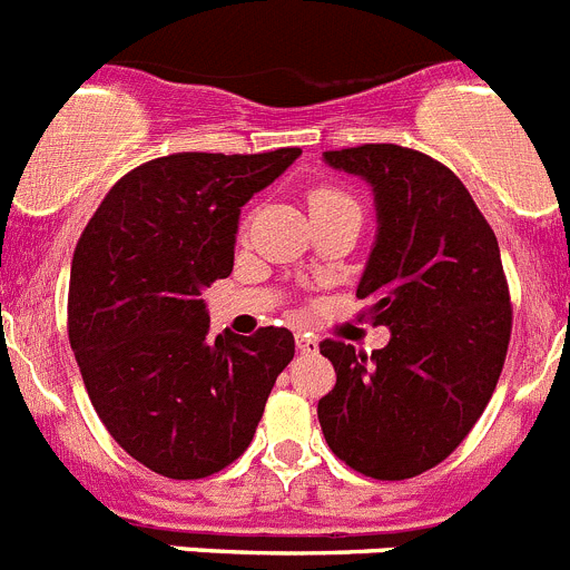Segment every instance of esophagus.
Returning <instances> with one entry per match:
<instances>
[{"label": "esophagus", "mask_w": 570, "mask_h": 570, "mask_svg": "<svg viewBox=\"0 0 570 570\" xmlns=\"http://www.w3.org/2000/svg\"><path fill=\"white\" fill-rule=\"evenodd\" d=\"M296 347H299V354H316V351H320V342L311 334H296Z\"/></svg>", "instance_id": "obj_1"}]
</instances>
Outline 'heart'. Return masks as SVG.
Segmentation results:
<instances>
[{"label":"heart","mask_w":570,"mask_h":570,"mask_svg":"<svg viewBox=\"0 0 570 570\" xmlns=\"http://www.w3.org/2000/svg\"><path fill=\"white\" fill-rule=\"evenodd\" d=\"M342 199H347V196L340 194V190H334V188H316L314 194H311V208H314V205L342 203Z\"/></svg>","instance_id":"heart-1"}]
</instances>
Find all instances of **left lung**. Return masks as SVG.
<instances>
[{"label":"left lung","instance_id":"left-lung-1","mask_svg":"<svg viewBox=\"0 0 570 570\" xmlns=\"http://www.w3.org/2000/svg\"><path fill=\"white\" fill-rule=\"evenodd\" d=\"M374 190L376 239L356 296L391 331L367 356L325 340L336 385L320 400L331 451L374 480L440 465L491 400L511 340L497 236L445 165L400 145L325 150Z\"/></svg>","mask_w":570,"mask_h":570}]
</instances>
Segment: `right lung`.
Segmentation results:
<instances>
[{
	"label": "right lung",
	"instance_id": "right-lung-1",
	"mask_svg": "<svg viewBox=\"0 0 570 570\" xmlns=\"http://www.w3.org/2000/svg\"><path fill=\"white\" fill-rule=\"evenodd\" d=\"M268 154H170L122 176L70 262L68 334L108 434L168 480H203L245 454L288 328L210 336L203 291L234 271L239 210L294 165Z\"/></svg>",
	"mask_w": 570,
	"mask_h": 570
}]
</instances>
